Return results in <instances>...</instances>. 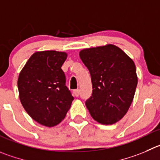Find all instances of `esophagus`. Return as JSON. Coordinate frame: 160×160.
Returning a JSON list of instances; mask_svg holds the SVG:
<instances>
[{
	"instance_id": "obj_1",
	"label": "esophagus",
	"mask_w": 160,
	"mask_h": 160,
	"mask_svg": "<svg viewBox=\"0 0 160 160\" xmlns=\"http://www.w3.org/2000/svg\"><path fill=\"white\" fill-rule=\"evenodd\" d=\"M79 94H80V90H79V89H75V90L74 91V95L75 96V97H78Z\"/></svg>"
}]
</instances>
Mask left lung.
<instances>
[{"label":"left lung","instance_id":"obj_1","mask_svg":"<svg viewBox=\"0 0 160 160\" xmlns=\"http://www.w3.org/2000/svg\"><path fill=\"white\" fill-rule=\"evenodd\" d=\"M79 56L91 75L92 96L86 101L91 116L111 125L130 108L138 85L134 62L114 45L85 48Z\"/></svg>","mask_w":160,"mask_h":160}]
</instances>
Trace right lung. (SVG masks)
I'll use <instances>...</instances> for the list:
<instances>
[{
	"label": "right lung",
	"mask_w": 160,
	"mask_h": 160,
	"mask_svg": "<svg viewBox=\"0 0 160 160\" xmlns=\"http://www.w3.org/2000/svg\"><path fill=\"white\" fill-rule=\"evenodd\" d=\"M67 56L64 52H36L19 73L21 104L34 121L45 127L61 122L74 100L61 69Z\"/></svg>",
	"instance_id": "right-lung-1"
}]
</instances>
